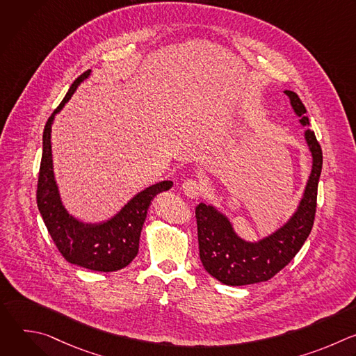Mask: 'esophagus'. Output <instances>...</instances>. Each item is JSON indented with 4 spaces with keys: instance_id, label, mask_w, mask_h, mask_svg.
<instances>
[{
    "instance_id": "esophagus-1",
    "label": "esophagus",
    "mask_w": 356,
    "mask_h": 356,
    "mask_svg": "<svg viewBox=\"0 0 356 356\" xmlns=\"http://www.w3.org/2000/svg\"><path fill=\"white\" fill-rule=\"evenodd\" d=\"M184 194L191 198H197L201 194V184L195 179H188L181 186Z\"/></svg>"
}]
</instances>
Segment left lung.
<instances>
[{
    "label": "left lung",
    "mask_w": 356,
    "mask_h": 356,
    "mask_svg": "<svg viewBox=\"0 0 356 356\" xmlns=\"http://www.w3.org/2000/svg\"><path fill=\"white\" fill-rule=\"evenodd\" d=\"M294 114L302 127H309L307 110L294 91L284 90ZM304 139L313 158L312 172L293 216L275 232L259 241L241 238L229 218L213 204L195 207L200 259L204 269L227 286H243L272 279L301 249L312 232L317 188L323 169V152L314 131H304Z\"/></svg>",
    "instance_id": "left-lung-1"
}]
</instances>
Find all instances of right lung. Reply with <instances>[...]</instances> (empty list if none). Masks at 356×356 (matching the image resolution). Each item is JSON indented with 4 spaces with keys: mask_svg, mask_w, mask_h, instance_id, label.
Here are the masks:
<instances>
[{
    "mask_svg": "<svg viewBox=\"0 0 356 356\" xmlns=\"http://www.w3.org/2000/svg\"><path fill=\"white\" fill-rule=\"evenodd\" d=\"M90 74L91 70L76 79L44 125L36 201L50 236L67 262L94 272H115L128 266L138 255L140 231L150 202L156 194L172 188L173 181L163 180L143 188L106 221L83 222L69 214L55 179L50 134L55 115L60 113L79 84Z\"/></svg>",
    "mask_w": 356,
    "mask_h": 356,
    "instance_id": "right-lung-1",
    "label": "right lung"
}]
</instances>
